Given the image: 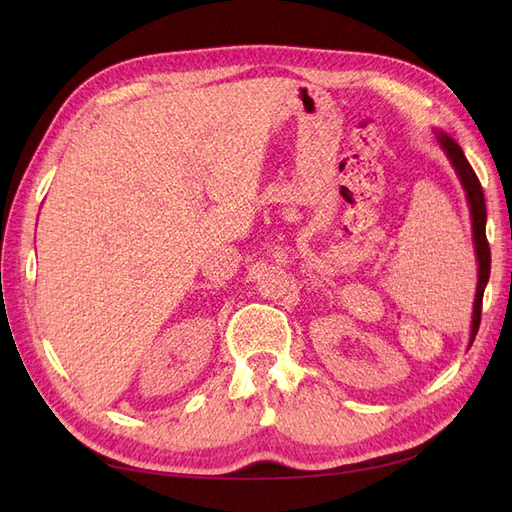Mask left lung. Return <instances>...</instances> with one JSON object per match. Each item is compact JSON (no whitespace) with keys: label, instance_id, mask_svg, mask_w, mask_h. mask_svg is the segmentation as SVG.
Listing matches in <instances>:
<instances>
[{"label":"left lung","instance_id":"1","mask_svg":"<svg viewBox=\"0 0 512 512\" xmlns=\"http://www.w3.org/2000/svg\"><path fill=\"white\" fill-rule=\"evenodd\" d=\"M436 141L444 149L446 158L451 160L455 173L463 185V190H466V198L470 205L474 250H476V260H478V284H476L474 312H472V335H470V342H474V337L478 333V324H480V312H483V292L489 282V271H491V252H489V243H487V235H485V224H487L485 194H483V188H480V181L472 170L470 162L466 160V156H463L461 147L455 143V138L438 130Z\"/></svg>","mask_w":512,"mask_h":512}]
</instances>
